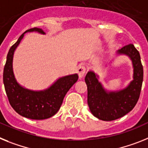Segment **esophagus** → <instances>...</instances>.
<instances>
[{"instance_id": "1", "label": "esophagus", "mask_w": 148, "mask_h": 148, "mask_svg": "<svg viewBox=\"0 0 148 148\" xmlns=\"http://www.w3.org/2000/svg\"><path fill=\"white\" fill-rule=\"evenodd\" d=\"M86 67L84 65H79L77 69V73L79 79H82L83 77V76H84L85 73H86Z\"/></svg>"}]
</instances>
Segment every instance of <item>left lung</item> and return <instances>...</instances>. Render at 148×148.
Returning a JSON list of instances; mask_svg holds the SVG:
<instances>
[{
    "mask_svg": "<svg viewBox=\"0 0 148 148\" xmlns=\"http://www.w3.org/2000/svg\"><path fill=\"white\" fill-rule=\"evenodd\" d=\"M117 53L128 56L133 63V79L126 88L116 92H108L98 81V76L92 71L85 77L90 111L94 116L106 121L121 118L133 110L138 101L143 82L141 57L133 44L123 47Z\"/></svg>",
    "mask_w": 148,
    "mask_h": 148,
    "instance_id": "1",
    "label": "left lung"
}]
</instances>
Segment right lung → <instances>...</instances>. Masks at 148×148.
I'll list each match as a JSON object with an SVG mask.
<instances>
[{
	"mask_svg": "<svg viewBox=\"0 0 148 148\" xmlns=\"http://www.w3.org/2000/svg\"><path fill=\"white\" fill-rule=\"evenodd\" d=\"M45 33L40 28H31L21 35L18 41L10 47L3 69V84L9 102L19 115L29 119L42 120L54 115L60 109L69 90L77 81L78 75L71 74L59 78L53 84L43 91H33L18 84L12 71V60L16 47L28 32Z\"/></svg>",
	"mask_w": 148,
	"mask_h": 148,
	"instance_id": "1",
	"label": "right lung"
}]
</instances>
